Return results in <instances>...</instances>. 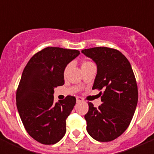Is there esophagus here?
Returning <instances> with one entry per match:
<instances>
[{
    "instance_id": "obj_1",
    "label": "esophagus",
    "mask_w": 154,
    "mask_h": 154,
    "mask_svg": "<svg viewBox=\"0 0 154 154\" xmlns=\"http://www.w3.org/2000/svg\"><path fill=\"white\" fill-rule=\"evenodd\" d=\"M76 101L78 102V103H79V102L83 101V99H82L81 97H79V96H77V97H76Z\"/></svg>"
}]
</instances>
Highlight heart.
Masks as SVG:
<instances>
[{
	"label": "heart",
	"mask_w": 154,
	"mask_h": 154,
	"mask_svg": "<svg viewBox=\"0 0 154 154\" xmlns=\"http://www.w3.org/2000/svg\"><path fill=\"white\" fill-rule=\"evenodd\" d=\"M89 63H91V62H83V64H82V65H86V64H89ZM68 68H69V66H68V67L66 68V70H67V69H68Z\"/></svg>",
	"instance_id": "obj_1"
}]
</instances>
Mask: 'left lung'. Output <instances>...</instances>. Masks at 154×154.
<instances>
[{
    "label": "left lung",
    "instance_id": "obj_1",
    "mask_svg": "<svg viewBox=\"0 0 154 154\" xmlns=\"http://www.w3.org/2000/svg\"><path fill=\"white\" fill-rule=\"evenodd\" d=\"M97 66L92 89L103 102L99 108L89 103L85 115L88 133L99 142L112 141L122 135L133 119L138 101L135 76L127 58L118 50L96 47L82 50Z\"/></svg>",
    "mask_w": 154,
    "mask_h": 154
}]
</instances>
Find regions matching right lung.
<instances>
[{"label": "right lung", "instance_id": "obj_1", "mask_svg": "<svg viewBox=\"0 0 154 154\" xmlns=\"http://www.w3.org/2000/svg\"><path fill=\"white\" fill-rule=\"evenodd\" d=\"M78 50L48 47L36 53L23 71L16 94L17 108L28 133L38 142L55 144L66 132V119L76 99L68 96L54 103V89L64 85L68 64Z\"/></svg>", "mask_w": 154, "mask_h": 154}]
</instances>
